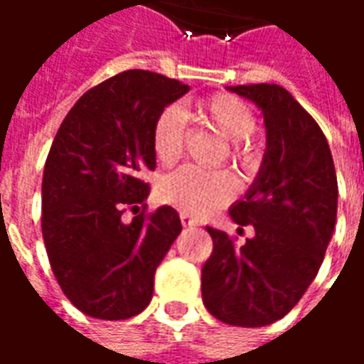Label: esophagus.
I'll use <instances>...</instances> for the list:
<instances>
[{
  "instance_id": "esophagus-1",
  "label": "esophagus",
  "mask_w": 364,
  "mask_h": 364,
  "mask_svg": "<svg viewBox=\"0 0 364 364\" xmlns=\"http://www.w3.org/2000/svg\"><path fill=\"white\" fill-rule=\"evenodd\" d=\"M180 222H182L184 225H196L198 224L196 220H194V218H192L190 214H186V212H180Z\"/></svg>"
}]
</instances>
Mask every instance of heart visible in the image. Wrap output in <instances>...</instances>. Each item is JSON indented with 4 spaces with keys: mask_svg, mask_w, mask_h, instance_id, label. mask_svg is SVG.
Here are the masks:
<instances>
[{
    "mask_svg": "<svg viewBox=\"0 0 364 364\" xmlns=\"http://www.w3.org/2000/svg\"><path fill=\"white\" fill-rule=\"evenodd\" d=\"M200 114L232 140L228 156L244 170H252L259 160V152L250 142L255 130L252 109L232 95H214L202 102ZM152 152L158 164L172 166L184 154V114L178 107L164 109L152 124ZM235 180L225 170H204L196 166H182L168 174L158 184V196L162 202L178 208L186 214H208L228 204L235 196Z\"/></svg>",
    "mask_w": 364,
    "mask_h": 364,
    "instance_id": "heart-1",
    "label": "heart"
}]
</instances>
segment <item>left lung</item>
Masks as SVG:
<instances>
[{
    "mask_svg": "<svg viewBox=\"0 0 364 364\" xmlns=\"http://www.w3.org/2000/svg\"><path fill=\"white\" fill-rule=\"evenodd\" d=\"M230 91L263 110L267 149L259 174L230 215L254 228L234 237L206 228L214 250L202 267V299L215 319L263 327L291 311L319 272L337 220V174L329 144L311 114L279 85Z\"/></svg>",
    "mask_w": 364,
    "mask_h": 364,
    "instance_id": "obj_1",
    "label": "left lung"
}]
</instances>
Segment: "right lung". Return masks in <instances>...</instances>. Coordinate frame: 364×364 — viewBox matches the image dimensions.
Returning <instances> with one entry per match:
<instances>
[{
	"instance_id": "obj_1",
	"label": "right lung",
	"mask_w": 364,
	"mask_h": 364,
	"mask_svg": "<svg viewBox=\"0 0 364 364\" xmlns=\"http://www.w3.org/2000/svg\"><path fill=\"white\" fill-rule=\"evenodd\" d=\"M190 87L142 69L110 77L69 110L45 162L41 230L53 275L97 319H129L152 299L154 273L182 224L174 208L149 212L152 124ZM143 212L124 223L127 207Z\"/></svg>"
}]
</instances>
